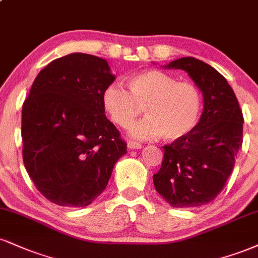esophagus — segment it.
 Wrapping results in <instances>:
<instances>
[{"label":"esophagus","mask_w":258,"mask_h":258,"mask_svg":"<svg viewBox=\"0 0 258 258\" xmlns=\"http://www.w3.org/2000/svg\"><path fill=\"white\" fill-rule=\"evenodd\" d=\"M127 147L128 149H141L142 144L138 142H133V141H128L127 142Z\"/></svg>","instance_id":"obj_1"}]
</instances>
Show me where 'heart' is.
I'll return each mask as SVG.
<instances>
[{
	"mask_svg": "<svg viewBox=\"0 0 258 258\" xmlns=\"http://www.w3.org/2000/svg\"><path fill=\"white\" fill-rule=\"evenodd\" d=\"M102 104L109 119L127 128L144 107L148 116L131 127L137 139L162 136L169 142L179 141L197 126L203 109L200 89L190 82H176L162 71H144L128 78V90L111 83L102 95Z\"/></svg>",
	"mask_w": 258,
	"mask_h": 258,
	"instance_id": "b5f03b06",
	"label": "heart"
}]
</instances>
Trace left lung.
<instances>
[{"label": "left lung", "mask_w": 258, "mask_h": 258, "mask_svg": "<svg viewBox=\"0 0 258 258\" xmlns=\"http://www.w3.org/2000/svg\"><path fill=\"white\" fill-rule=\"evenodd\" d=\"M166 68L188 73L203 92L204 109L194 131L163 147L155 190L172 207H201L215 200L233 170L243 144V113L225 77L206 62L182 57Z\"/></svg>", "instance_id": "1"}]
</instances>
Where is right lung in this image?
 <instances>
[{"instance_id":"obj_1","label":"right lung","mask_w":258,"mask_h":258,"mask_svg":"<svg viewBox=\"0 0 258 258\" xmlns=\"http://www.w3.org/2000/svg\"><path fill=\"white\" fill-rule=\"evenodd\" d=\"M114 79L103 58L74 52L43 68L24 101L25 168L37 190L57 206L92 203L127 153L102 104Z\"/></svg>"}]
</instances>
